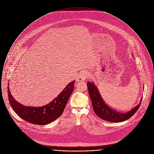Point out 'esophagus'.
Segmentation results:
<instances>
[{"label":"esophagus","instance_id":"obj_1","mask_svg":"<svg viewBox=\"0 0 154 154\" xmlns=\"http://www.w3.org/2000/svg\"><path fill=\"white\" fill-rule=\"evenodd\" d=\"M88 76V74L86 72H83L81 73L80 74L77 79V81H81L87 79Z\"/></svg>","mask_w":154,"mask_h":154}]
</instances>
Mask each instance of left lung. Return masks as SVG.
Listing matches in <instances>:
<instances>
[{
	"label": "left lung",
	"instance_id": "8db88e82",
	"mask_svg": "<svg viewBox=\"0 0 154 154\" xmlns=\"http://www.w3.org/2000/svg\"><path fill=\"white\" fill-rule=\"evenodd\" d=\"M87 87L96 114L103 119L109 122H120L128 119L139 109L142 100L141 97L139 104L129 111L126 112H121L112 109L105 103L99 93L98 88L93 82L88 81Z\"/></svg>",
	"mask_w": 154,
	"mask_h": 154
}]
</instances>
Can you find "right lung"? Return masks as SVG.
Instances as JSON below:
<instances>
[{
  "label": "right lung",
  "instance_id": "right-lung-1",
  "mask_svg": "<svg viewBox=\"0 0 154 154\" xmlns=\"http://www.w3.org/2000/svg\"><path fill=\"white\" fill-rule=\"evenodd\" d=\"M75 80L70 82L48 104L41 107L25 106L17 102L11 95L8 84V100L15 112L26 122L32 124L47 125L59 117L63 113L68 100L73 91Z\"/></svg>",
  "mask_w": 154,
  "mask_h": 154
}]
</instances>
